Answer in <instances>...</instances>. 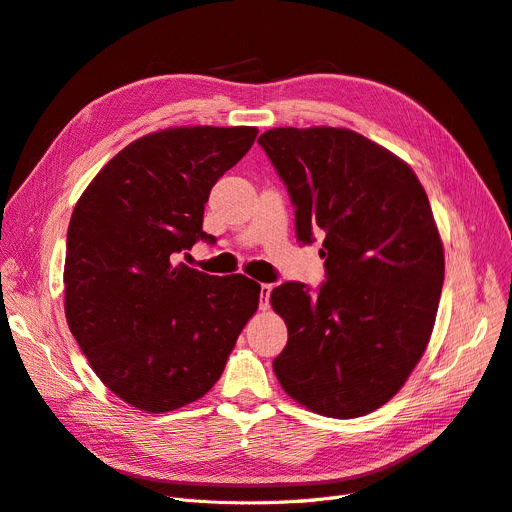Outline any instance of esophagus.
Listing matches in <instances>:
<instances>
[{"mask_svg":"<svg viewBox=\"0 0 512 512\" xmlns=\"http://www.w3.org/2000/svg\"><path fill=\"white\" fill-rule=\"evenodd\" d=\"M271 292H273V285H271V283H262V285H260V309H262V311L269 309Z\"/></svg>","mask_w":512,"mask_h":512,"instance_id":"esophagus-1","label":"esophagus"}]
</instances>
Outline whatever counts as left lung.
<instances>
[{
	"mask_svg": "<svg viewBox=\"0 0 512 512\" xmlns=\"http://www.w3.org/2000/svg\"><path fill=\"white\" fill-rule=\"evenodd\" d=\"M313 243L325 283L273 290L288 344L283 391L327 418L365 416L397 395L426 351L445 275L431 203L403 159L346 128H273L260 138Z\"/></svg>",
	"mask_w": 512,
	"mask_h": 512,
	"instance_id": "left-lung-1",
	"label": "left lung"
}]
</instances>
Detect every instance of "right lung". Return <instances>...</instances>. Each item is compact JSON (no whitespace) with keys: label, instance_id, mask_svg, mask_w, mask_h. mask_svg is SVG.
Returning <instances> with one entry per match:
<instances>
[{"label":"right lung","instance_id":"1","mask_svg":"<svg viewBox=\"0 0 512 512\" xmlns=\"http://www.w3.org/2000/svg\"><path fill=\"white\" fill-rule=\"evenodd\" d=\"M258 130L168 128L121 149L79 197L67 231L65 315L111 393L163 414L197 401L222 376L260 285L178 262L203 231L216 180Z\"/></svg>","mask_w":512,"mask_h":512}]
</instances>
